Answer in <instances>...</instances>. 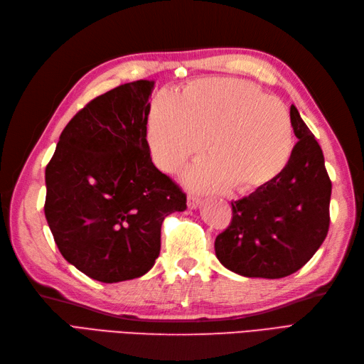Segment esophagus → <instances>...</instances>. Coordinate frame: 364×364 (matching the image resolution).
Instances as JSON below:
<instances>
[{"label":"esophagus","mask_w":364,"mask_h":364,"mask_svg":"<svg viewBox=\"0 0 364 364\" xmlns=\"http://www.w3.org/2000/svg\"><path fill=\"white\" fill-rule=\"evenodd\" d=\"M201 204V198H198L197 195H189L188 197V208L189 209H197Z\"/></svg>","instance_id":"1"}]
</instances>
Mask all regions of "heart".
Here are the masks:
<instances>
[{
  "instance_id": "1",
  "label": "heart",
  "mask_w": 364,
  "mask_h": 364,
  "mask_svg": "<svg viewBox=\"0 0 364 364\" xmlns=\"http://www.w3.org/2000/svg\"><path fill=\"white\" fill-rule=\"evenodd\" d=\"M186 181L197 189L228 184L246 193L277 180L292 154L291 117L282 101L247 81L203 78L180 93L158 92L147 118V143L155 164L176 169L203 151Z\"/></svg>"
}]
</instances>
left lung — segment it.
Returning <instances> with one entry per match:
<instances>
[{
    "label": "left lung",
    "instance_id": "left-lung-1",
    "mask_svg": "<svg viewBox=\"0 0 364 364\" xmlns=\"http://www.w3.org/2000/svg\"><path fill=\"white\" fill-rule=\"evenodd\" d=\"M291 123L298 141L284 171L271 184L232 203L230 226L215 240L220 263L238 275H291L328 235L332 183L323 151L294 105Z\"/></svg>",
    "mask_w": 364,
    "mask_h": 364
}]
</instances>
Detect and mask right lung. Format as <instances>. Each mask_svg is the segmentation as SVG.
I'll list each match as a JSON object with an SVG mask.
<instances>
[{
    "label": "right lung",
    "mask_w": 364,
    "mask_h": 364,
    "mask_svg": "<svg viewBox=\"0 0 364 364\" xmlns=\"http://www.w3.org/2000/svg\"><path fill=\"white\" fill-rule=\"evenodd\" d=\"M152 89L139 80L93 98L64 127L46 167L44 215L55 243L101 283L151 271L163 220L186 209V193L151 158Z\"/></svg>",
    "instance_id": "add662e5"
}]
</instances>
